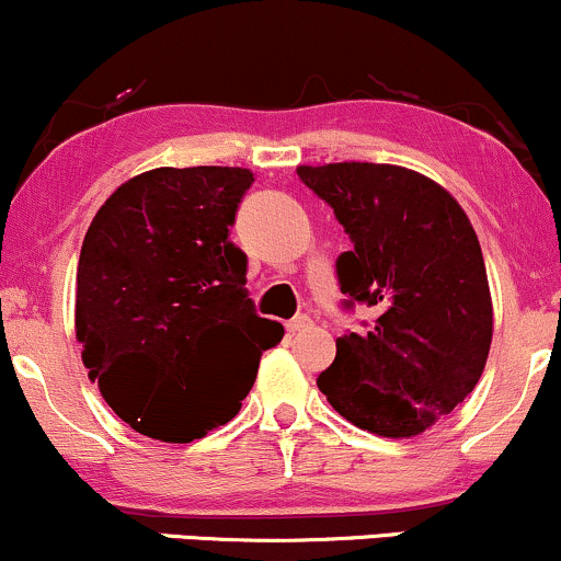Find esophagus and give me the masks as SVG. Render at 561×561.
I'll return each mask as SVG.
<instances>
[{
	"instance_id": "obj_1",
	"label": "esophagus",
	"mask_w": 561,
	"mask_h": 561,
	"mask_svg": "<svg viewBox=\"0 0 561 561\" xmlns=\"http://www.w3.org/2000/svg\"><path fill=\"white\" fill-rule=\"evenodd\" d=\"M309 325H312V320H309L307 314H299V318H294V320L286 322V331L288 333H299V331H307Z\"/></svg>"
}]
</instances>
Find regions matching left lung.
<instances>
[{
	"label": "left lung",
	"instance_id": "obj_1",
	"mask_svg": "<svg viewBox=\"0 0 561 561\" xmlns=\"http://www.w3.org/2000/svg\"><path fill=\"white\" fill-rule=\"evenodd\" d=\"M296 173L354 243L335 262L341 294L378 309L370 331L335 339L318 388L362 431L420 436L472 393L491 352L476 228L440 183L401 164H299Z\"/></svg>",
	"mask_w": 561,
	"mask_h": 561
}]
</instances>
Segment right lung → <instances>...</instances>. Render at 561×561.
Masks as SVG:
<instances>
[{"instance_id": "right-lung-1", "label": "right lung", "mask_w": 561, "mask_h": 561, "mask_svg": "<svg viewBox=\"0 0 561 561\" xmlns=\"http://www.w3.org/2000/svg\"><path fill=\"white\" fill-rule=\"evenodd\" d=\"M247 168H154L99 207L76 275V339L91 383L141 436L188 444L226 425L283 325L247 294L230 243Z\"/></svg>"}]
</instances>
